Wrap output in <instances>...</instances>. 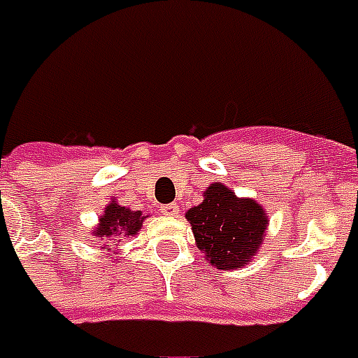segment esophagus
Returning <instances> with one entry per match:
<instances>
[{
	"label": "esophagus",
	"instance_id": "34e87169",
	"mask_svg": "<svg viewBox=\"0 0 358 358\" xmlns=\"http://www.w3.org/2000/svg\"><path fill=\"white\" fill-rule=\"evenodd\" d=\"M159 210H162V214L169 215V217H175V215L179 214V206L175 202H171V204H162Z\"/></svg>",
	"mask_w": 358,
	"mask_h": 358
}]
</instances>
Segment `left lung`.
Here are the masks:
<instances>
[{
	"label": "left lung",
	"mask_w": 358,
	"mask_h": 358,
	"mask_svg": "<svg viewBox=\"0 0 358 358\" xmlns=\"http://www.w3.org/2000/svg\"><path fill=\"white\" fill-rule=\"evenodd\" d=\"M187 220L191 222L196 247L220 270H233L250 260L268 224L258 202L237 199L222 183L208 187L204 200L187 212Z\"/></svg>",
	"instance_id": "obj_1"
}]
</instances>
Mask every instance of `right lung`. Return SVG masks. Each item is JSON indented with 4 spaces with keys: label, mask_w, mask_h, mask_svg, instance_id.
Instances as JSON below:
<instances>
[{
    "label": "right lung",
    "mask_w": 358,
    "mask_h": 358,
    "mask_svg": "<svg viewBox=\"0 0 358 358\" xmlns=\"http://www.w3.org/2000/svg\"><path fill=\"white\" fill-rule=\"evenodd\" d=\"M143 220L144 215L141 212H131L129 208L119 206L117 202H111L100 217V225L94 231V237L108 243V241H117L123 235H127V237L136 235V231L143 225Z\"/></svg>",
    "instance_id": "obj_1"
}]
</instances>
